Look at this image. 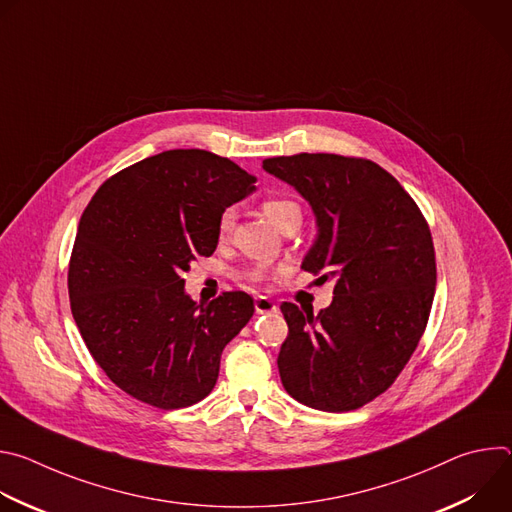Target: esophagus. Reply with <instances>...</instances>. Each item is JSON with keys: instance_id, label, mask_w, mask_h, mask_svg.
Returning <instances> with one entry per match:
<instances>
[{"instance_id": "1", "label": "esophagus", "mask_w": 512, "mask_h": 512, "mask_svg": "<svg viewBox=\"0 0 512 512\" xmlns=\"http://www.w3.org/2000/svg\"><path fill=\"white\" fill-rule=\"evenodd\" d=\"M255 312L257 314H273V312H277V306L269 298L261 296L255 300Z\"/></svg>"}]
</instances>
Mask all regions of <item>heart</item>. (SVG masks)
Returning a JSON list of instances; mask_svg holds the SVG:
<instances>
[{"label":"heart","instance_id":"heart-1","mask_svg":"<svg viewBox=\"0 0 512 512\" xmlns=\"http://www.w3.org/2000/svg\"><path fill=\"white\" fill-rule=\"evenodd\" d=\"M265 216L269 218V221L277 227V229H283L287 225H300L302 221V208L298 202L294 200H287V198H267L263 204H261ZM233 221H235V214L233 210H225L223 216H221V223H218V231H221L223 235L231 231L233 227Z\"/></svg>","mask_w":512,"mask_h":512}]
</instances>
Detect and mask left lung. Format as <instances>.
I'll use <instances>...</instances> for the list:
<instances>
[{"instance_id":"1","label":"left lung","mask_w":512,"mask_h":512,"mask_svg":"<svg viewBox=\"0 0 512 512\" xmlns=\"http://www.w3.org/2000/svg\"><path fill=\"white\" fill-rule=\"evenodd\" d=\"M263 170L312 206L318 235L302 267L334 281V300L318 314L281 304L283 389L320 411L358 409L393 385L425 330L435 294L429 227L371 160L298 154L263 160Z\"/></svg>"}]
</instances>
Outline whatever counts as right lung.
Masks as SVG:
<instances>
[{
    "mask_svg": "<svg viewBox=\"0 0 512 512\" xmlns=\"http://www.w3.org/2000/svg\"><path fill=\"white\" fill-rule=\"evenodd\" d=\"M257 178L206 150H170L111 176L85 208L68 265L70 310L105 375L158 409L202 401L255 306L196 304L182 273L218 245L223 212Z\"/></svg>",
    "mask_w": 512,
    "mask_h": 512,
    "instance_id": "add662e5",
    "label": "right lung"
}]
</instances>
